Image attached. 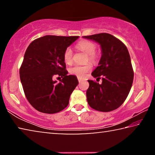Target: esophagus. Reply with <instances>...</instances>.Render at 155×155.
Segmentation results:
<instances>
[{
	"mask_svg": "<svg viewBox=\"0 0 155 155\" xmlns=\"http://www.w3.org/2000/svg\"><path fill=\"white\" fill-rule=\"evenodd\" d=\"M78 82L79 83H81V82H82V81H83V79L81 78H79V77H78Z\"/></svg>",
	"mask_w": 155,
	"mask_h": 155,
	"instance_id": "esophagus-1",
	"label": "esophagus"
}]
</instances>
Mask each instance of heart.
<instances>
[{
	"instance_id": "b5f03b06",
	"label": "heart",
	"mask_w": 155,
	"mask_h": 155,
	"mask_svg": "<svg viewBox=\"0 0 155 155\" xmlns=\"http://www.w3.org/2000/svg\"><path fill=\"white\" fill-rule=\"evenodd\" d=\"M77 48L79 50V51L85 52V54H87V59L91 61H94L96 59V46L94 43L91 42L90 41L87 40H83L79 41L77 44ZM64 61L66 64H71L72 62V57H73V51L71 48L68 47V48L65 50L64 52ZM91 69V65L90 64L83 65H73L72 67L70 68L69 72L70 74L72 75L77 76V77L79 78H84L87 74L88 72H90Z\"/></svg>"
}]
</instances>
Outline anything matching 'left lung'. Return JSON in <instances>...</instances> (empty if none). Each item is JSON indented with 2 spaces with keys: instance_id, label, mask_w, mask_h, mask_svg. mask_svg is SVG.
<instances>
[{
  "instance_id": "1",
  "label": "left lung",
  "mask_w": 155,
  "mask_h": 155,
  "mask_svg": "<svg viewBox=\"0 0 155 155\" xmlns=\"http://www.w3.org/2000/svg\"><path fill=\"white\" fill-rule=\"evenodd\" d=\"M100 44L102 55L98 66L91 73L94 78H102V83L88 80L86 91L91 108L109 112L118 108L127 98L132 87L134 73L129 52L126 46L111 34L103 33L83 36Z\"/></svg>"
}]
</instances>
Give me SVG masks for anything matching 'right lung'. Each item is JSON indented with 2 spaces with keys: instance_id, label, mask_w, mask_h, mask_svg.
<instances>
[{
  "instance_id": "add662e5",
  "label": "right lung",
  "mask_w": 155,
  "mask_h": 155,
  "mask_svg": "<svg viewBox=\"0 0 155 155\" xmlns=\"http://www.w3.org/2000/svg\"><path fill=\"white\" fill-rule=\"evenodd\" d=\"M79 38L45 35L28 46L20 69V77L28 101L38 111L55 114L69 104L70 95L78 84L74 75H68L64 52ZM61 75V82L53 80Z\"/></svg>"
}]
</instances>
